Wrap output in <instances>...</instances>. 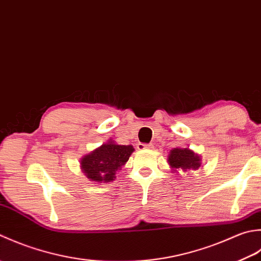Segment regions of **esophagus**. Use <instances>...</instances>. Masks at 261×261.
I'll return each mask as SVG.
<instances>
[{
	"label": "esophagus",
	"mask_w": 261,
	"mask_h": 261,
	"mask_svg": "<svg viewBox=\"0 0 261 261\" xmlns=\"http://www.w3.org/2000/svg\"><path fill=\"white\" fill-rule=\"evenodd\" d=\"M137 148L140 151H143V150H151V148H153V145L152 144H143V143H138L137 144Z\"/></svg>",
	"instance_id": "34e87169"
}]
</instances>
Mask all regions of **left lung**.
<instances>
[{"label":"left lung","instance_id":"obj_1","mask_svg":"<svg viewBox=\"0 0 261 261\" xmlns=\"http://www.w3.org/2000/svg\"><path fill=\"white\" fill-rule=\"evenodd\" d=\"M168 163L175 173L178 171L187 172L190 170L195 171L201 166V158L189 147H175L169 153Z\"/></svg>","mask_w":261,"mask_h":261}]
</instances>
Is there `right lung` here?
<instances>
[{
	"label": "right lung",
	"instance_id": "right-lung-1",
	"mask_svg": "<svg viewBox=\"0 0 261 261\" xmlns=\"http://www.w3.org/2000/svg\"><path fill=\"white\" fill-rule=\"evenodd\" d=\"M134 151L133 145H119L115 141L109 140L86 154L80 161V167L90 181L107 184L114 181L116 172L125 166Z\"/></svg>",
	"mask_w": 261,
	"mask_h": 261
}]
</instances>
